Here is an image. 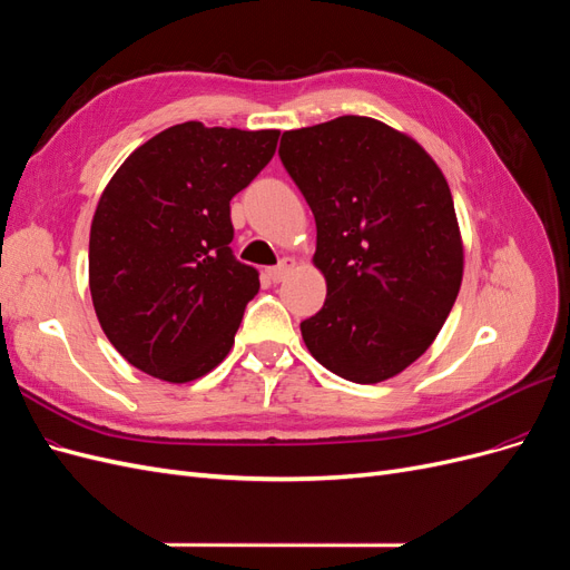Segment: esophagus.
I'll use <instances>...</instances> for the list:
<instances>
[{"instance_id":"obj_1","label":"esophagus","mask_w":570,"mask_h":570,"mask_svg":"<svg viewBox=\"0 0 570 570\" xmlns=\"http://www.w3.org/2000/svg\"><path fill=\"white\" fill-rule=\"evenodd\" d=\"M295 266H297V262L292 256H285L283 262L278 264V266H273V268H268V278L273 281V283H283L287 275L295 271Z\"/></svg>"}]
</instances>
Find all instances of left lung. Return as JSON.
<instances>
[{
	"label": "left lung",
	"instance_id": "1",
	"mask_svg": "<svg viewBox=\"0 0 570 570\" xmlns=\"http://www.w3.org/2000/svg\"><path fill=\"white\" fill-rule=\"evenodd\" d=\"M278 154L314 212L327 287L302 321L306 350L358 385L400 375L435 342L463 278L444 174L413 137L368 116L287 130Z\"/></svg>",
	"mask_w": 570,
	"mask_h": 570
}]
</instances>
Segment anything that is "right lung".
I'll use <instances>...</instances> for the list:
<instances>
[{
	"label": "right lung",
	"instance_id": "right-lung-1",
	"mask_svg": "<svg viewBox=\"0 0 570 570\" xmlns=\"http://www.w3.org/2000/svg\"><path fill=\"white\" fill-rule=\"evenodd\" d=\"M278 135L187 120L107 183L90 228V295L135 368L180 385L228 356L258 292V273L230 249V199L273 159Z\"/></svg>",
	"mask_w": 570,
	"mask_h": 570
}]
</instances>
